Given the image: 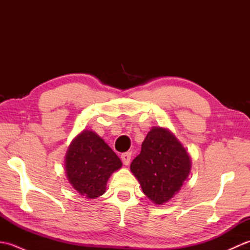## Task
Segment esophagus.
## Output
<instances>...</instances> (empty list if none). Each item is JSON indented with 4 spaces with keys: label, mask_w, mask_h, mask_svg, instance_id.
Instances as JSON below:
<instances>
[{
    "label": "esophagus",
    "mask_w": 250,
    "mask_h": 250,
    "mask_svg": "<svg viewBox=\"0 0 250 250\" xmlns=\"http://www.w3.org/2000/svg\"><path fill=\"white\" fill-rule=\"evenodd\" d=\"M121 161L122 163L125 164V166H129L130 161H131V153L130 152H125L121 155Z\"/></svg>",
    "instance_id": "esophagus-1"
}]
</instances>
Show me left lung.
<instances>
[{"label": "left lung", "mask_w": 250, "mask_h": 250, "mask_svg": "<svg viewBox=\"0 0 250 250\" xmlns=\"http://www.w3.org/2000/svg\"><path fill=\"white\" fill-rule=\"evenodd\" d=\"M130 168L147 198L161 205L182 188L189 176L191 160L175 135L167 129L155 126L148 132L141 153Z\"/></svg>", "instance_id": "left-lung-1"}]
</instances>
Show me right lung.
Segmentation results:
<instances>
[{"instance_id": "1", "label": "right lung", "mask_w": 250, "mask_h": 250, "mask_svg": "<svg viewBox=\"0 0 250 250\" xmlns=\"http://www.w3.org/2000/svg\"><path fill=\"white\" fill-rule=\"evenodd\" d=\"M122 167L118 156L93 131L83 130L65 156L68 182L79 194L95 199L105 193L110 175Z\"/></svg>"}]
</instances>
